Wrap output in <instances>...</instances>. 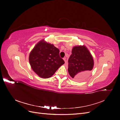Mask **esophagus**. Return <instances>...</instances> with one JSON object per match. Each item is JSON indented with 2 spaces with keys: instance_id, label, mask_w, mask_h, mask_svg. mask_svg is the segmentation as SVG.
Masks as SVG:
<instances>
[{
  "instance_id": "34e87169",
  "label": "esophagus",
  "mask_w": 120,
  "mask_h": 120,
  "mask_svg": "<svg viewBox=\"0 0 120 120\" xmlns=\"http://www.w3.org/2000/svg\"><path fill=\"white\" fill-rule=\"evenodd\" d=\"M63 60H64V61H65V64H67V61H66V57L63 58Z\"/></svg>"
}]
</instances>
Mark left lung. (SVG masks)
Returning a JSON list of instances; mask_svg holds the SVG:
<instances>
[{"label": "left lung", "mask_w": 120, "mask_h": 120, "mask_svg": "<svg viewBox=\"0 0 120 120\" xmlns=\"http://www.w3.org/2000/svg\"><path fill=\"white\" fill-rule=\"evenodd\" d=\"M68 60V71L72 78L83 80L90 73L94 67V60L86 47L75 46Z\"/></svg>", "instance_id": "8db88e82"}]
</instances>
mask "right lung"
Masks as SVG:
<instances>
[{"label":"right lung","instance_id":"1","mask_svg":"<svg viewBox=\"0 0 120 120\" xmlns=\"http://www.w3.org/2000/svg\"><path fill=\"white\" fill-rule=\"evenodd\" d=\"M59 53L60 50L56 47L42 40L30 53L29 61L32 69L40 77H51L64 64Z\"/></svg>","mask_w":120,"mask_h":120}]
</instances>
